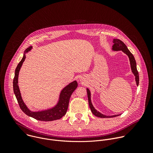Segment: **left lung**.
Returning a JSON list of instances; mask_svg holds the SVG:
<instances>
[{"label": "left lung", "mask_w": 153, "mask_h": 153, "mask_svg": "<svg viewBox=\"0 0 153 153\" xmlns=\"http://www.w3.org/2000/svg\"><path fill=\"white\" fill-rule=\"evenodd\" d=\"M113 43H114V45H113V48H112V50L113 51H122L124 53H125L128 56L129 62H130L131 68V71L135 76L136 85H137V86H138L139 83V73L137 70V67H136V62L134 56L133 55V54L131 53L129 51V50L128 49L127 47L126 46L125 43L120 40L117 39H114L113 40ZM86 91H87V95H88L89 106H90V108L91 109V111L92 113L94 116L100 117V118H108V117L110 118V117H116V116L120 115V114H117V115H113V116H106V115H104V114L100 113V112L97 111L94 108V107L93 106V105L91 103V92H90V90L88 88H86Z\"/></svg>", "instance_id": "8db88e82"}]
</instances>
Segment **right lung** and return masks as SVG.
I'll return each instance as SVG.
<instances>
[{
	"label": "right lung",
	"mask_w": 153,
	"mask_h": 153,
	"mask_svg": "<svg viewBox=\"0 0 153 153\" xmlns=\"http://www.w3.org/2000/svg\"><path fill=\"white\" fill-rule=\"evenodd\" d=\"M32 48V47H30L25 50L22 59L19 63L15 70V74L13 80V90L14 94L22 111L27 116L40 121L47 122L60 119L67 113L70 97L77 87V82L74 80L63 88L60 92L58 102L54 107L48 110L39 111H31L30 110L22 98L18 86V77L20 68L26 57L25 54L30 51Z\"/></svg>",
	"instance_id": "right-lung-1"
}]
</instances>
